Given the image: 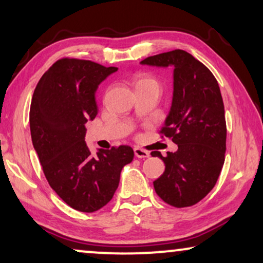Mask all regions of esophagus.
I'll return each instance as SVG.
<instances>
[{
	"instance_id": "1",
	"label": "esophagus",
	"mask_w": 263,
	"mask_h": 263,
	"mask_svg": "<svg viewBox=\"0 0 263 263\" xmlns=\"http://www.w3.org/2000/svg\"><path fill=\"white\" fill-rule=\"evenodd\" d=\"M134 154L136 158H140V159H145V158H148L149 157V153L146 152V151H143L141 148H134Z\"/></svg>"
}]
</instances>
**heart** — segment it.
<instances>
[{"mask_svg": "<svg viewBox=\"0 0 263 263\" xmlns=\"http://www.w3.org/2000/svg\"><path fill=\"white\" fill-rule=\"evenodd\" d=\"M134 85L135 88L139 87H145V86H153V87L159 88V84L156 79L148 77V75H143V74H139L138 77L134 79Z\"/></svg>", "mask_w": 263, "mask_h": 263, "instance_id": "1", "label": "heart"}]
</instances>
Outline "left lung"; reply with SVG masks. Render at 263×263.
<instances>
[{"instance_id":"obj_1","label":"left lung","mask_w":263,"mask_h":263,"mask_svg":"<svg viewBox=\"0 0 263 263\" xmlns=\"http://www.w3.org/2000/svg\"><path fill=\"white\" fill-rule=\"evenodd\" d=\"M152 67H174V92L161 133L178 149L166 157L154 151L165 171L153 182L165 202L181 208L193 206L213 189L224 165L225 110L217 79L184 50L163 52L140 62Z\"/></svg>"}]
</instances>
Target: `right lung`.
Wrapping results in <instances>:
<instances>
[{
    "label": "right lung",
    "instance_id": "right-lung-1",
    "mask_svg": "<svg viewBox=\"0 0 263 263\" xmlns=\"http://www.w3.org/2000/svg\"><path fill=\"white\" fill-rule=\"evenodd\" d=\"M116 67L92 61L62 59L37 84L30 109V129L49 184L74 210L92 213L105 206L118 188L124 165L134 151L99 148L93 156L86 145V122L98 114L96 92Z\"/></svg>",
    "mask_w": 263,
    "mask_h": 263
}]
</instances>
